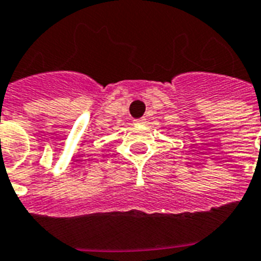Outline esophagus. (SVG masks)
Here are the masks:
<instances>
[{
  "label": "esophagus",
  "instance_id": "obj_1",
  "mask_svg": "<svg viewBox=\"0 0 261 261\" xmlns=\"http://www.w3.org/2000/svg\"><path fill=\"white\" fill-rule=\"evenodd\" d=\"M135 123L136 124H144L145 123V119H137V120H135Z\"/></svg>",
  "mask_w": 261,
  "mask_h": 261
}]
</instances>
